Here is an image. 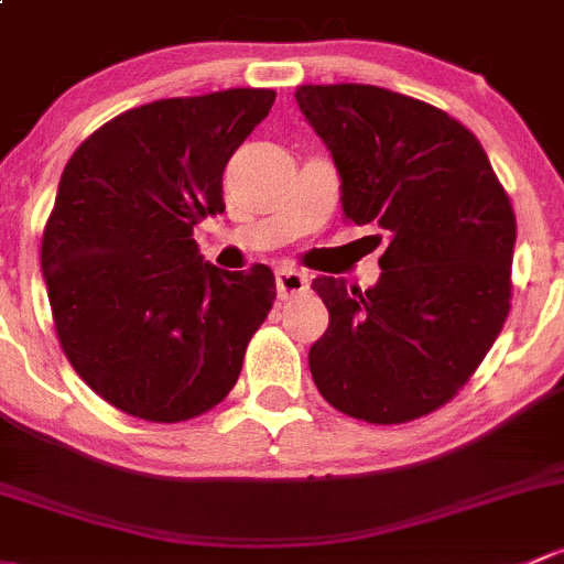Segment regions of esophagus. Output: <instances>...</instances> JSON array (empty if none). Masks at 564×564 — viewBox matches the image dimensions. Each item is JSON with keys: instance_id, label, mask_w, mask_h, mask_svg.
I'll use <instances>...</instances> for the list:
<instances>
[{"instance_id": "1", "label": "esophagus", "mask_w": 564, "mask_h": 564, "mask_svg": "<svg viewBox=\"0 0 564 564\" xmlns=\"http://www.w3.org/2000/svg\"><path fill=\"white\" fill-rule=\"evenodd\" d=\"M310 290V280H306L304 271L295 269H282L276 271V295L280 299H295V295H304Z\"/></svg>"}]
</instances>
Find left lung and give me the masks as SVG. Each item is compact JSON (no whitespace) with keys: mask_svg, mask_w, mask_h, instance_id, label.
<instances>
[{"mask_svg":"<svg viewBox=\"0 0 564 564\" xmlns=\"http://www.w3.org/2000/svg\"><path fill=\"white\" fill-rule=\"evenodd\" d=\"M295 102L334 156L345 217L388 239L375 288L312 282L328 310L312 380L361 421L429 415L473 377L508 317V195L478 138L429 102L367 84L299 86Z\"/></svg>","mask_w":564,"mask_h":564,"instance_id":"left-lung-1","label":"left lung"}]
</instances>
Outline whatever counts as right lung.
<instances>
[{
    "label": "right lung",
    "mask_w": 564,
    "mask_h": 564,
    "mask_svg": "<svg viewBox=\"0 0 564 564\" xmlns=\"http://www.w3.org/2000/svg\"><path fill=\"white\" fill-rule=\"evenodd\" d=\"M276 91L228 89L132 108L69 156L43 234L62 350L127 415L176 423L239 380L276 299L269 265L225 271L193 228L225 212L223 173Z\"/></svg>",
    "instance_id": "right-lung-1"
}]
</instances>
